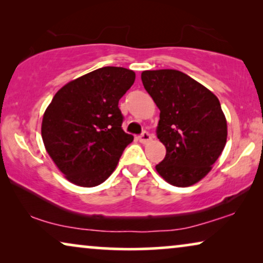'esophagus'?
<instances>
[{
    "mask_svg": "<svg viewBox=\"0 0 263 263\" xmlns=\"http://www.w3.org/2000/svg\"><path fill=\"white\" fill-rule=\"evenodd\" d=\"M151 139H152V136H151L148 132H142V134L139 136L140 142H142V143H147L148 141H151Z\"/></svg>",
    "mask_w": 263,
    "mask_h": 263,
    "instance_id": "1",
    "label": "esophagus"
}]
</instances>
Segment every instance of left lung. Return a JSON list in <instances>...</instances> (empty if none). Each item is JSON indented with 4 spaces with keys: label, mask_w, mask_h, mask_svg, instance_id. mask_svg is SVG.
<instances>
[{
    "label": "left lung",
    "mask_w": 263,
    "mask_h": 263,
    "mask_svg": "<svg viewBox=\"0 0 263 263\" xmlns=\"http://www.w3.org/2000/svg\"><path fill=\"white\" fill-rule=\"evenodd\" d=\"M141 80L160 110L157 136L166 156L156 165L158 174L172 185L195 184L226 143L228 124L219 99L179 70H145Z\"/></svg>",
    "instance_id": "left-lung-1"
}]
</instances>
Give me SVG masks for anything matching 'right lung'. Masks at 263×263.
<instances>
[{
	"label": "right lung",
	"mask_w": 263,
	"mask_h": 263,
	"mask_svg": "<svg viewBox=\"0 0 263 263\" xmlns=\"http://www.w3.org/2000/svg\"><path fill=\"white\" fill-rule=\"evenodd\" d=\"M135 81L122 67H103L68 82L45 110L42 138L46 152L74 184L99 185L116 168L134 140L122 129L118 102Z\"/></svg>",
	"instance_id": "add662e5"
}]
</instances>
